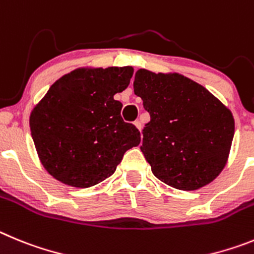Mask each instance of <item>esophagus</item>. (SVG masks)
Segmentation results:
<instances>
[{"mask_svg":"<svg viewBox=\"0 0 254 254\" xmlns=\"http://www.w3.org/2000/svg\"><path fill=\"white\" fill-rule=\"evenodd\" d=\"M134 125H135V127H138L139 130L141 129V122H140V120H135V122H134Z\"/></svg>","mask_w":254,"mask_h":254,"instance_id":"1","label":"esophagus"}]
</instances>
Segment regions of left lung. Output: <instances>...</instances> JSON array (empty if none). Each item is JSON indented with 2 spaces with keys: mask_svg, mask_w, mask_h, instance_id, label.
Masks as SVG:
<instances>
[{
  "mask_svg": "<svg viewBox=\"0 0 254 254\" xmlns=\"http://www.w3.org/2000/svg\"><path fill=\"white\" fill-rule=\"evenodd\" d=\"M134 92L150 120L143 131L144 157L162 182L178 190H197L227 163L234 119L205 87L181 74L139 69Z\"/></svg>",
  "mask_w": 254,
  "mask_h": 254,
  "instance_id": "left-lung-1",
  "label": "left lung"
}]
</instances>
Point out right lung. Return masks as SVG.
<instances>
[{
  "label": "right lung",
  "instance_id": "add662e5",
  "mask_svg": "<svg viewBox=\"0 0 254 254\" xmlns=\"http://www.w3.org/2000/svg\"><path fill=\"white\" fill-rule=\"evenodd\" d=\"M131 67L77 69L49 88L30 115L39 158L58 181L95 186L110 177L140 131L122 118L114 95L129 86Z\"/></svg>",
  "mask_w": 254,
  "mask_h": 254
}]
</instances>
